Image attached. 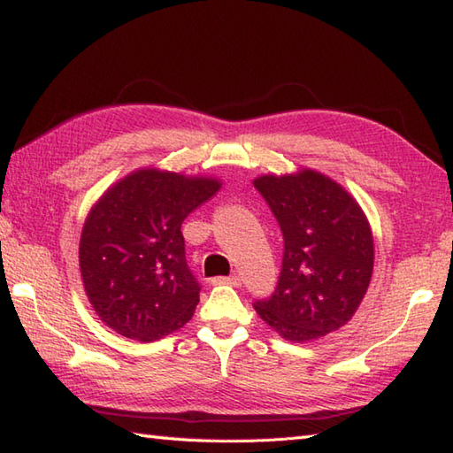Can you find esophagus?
<instances>
[{
    "label": "esophagus",
    "mask_w": 453,
    "mask_h": 453,
    "mask_svg": "<svg viewBox=\"0 0 453 453\" xmlns=\"http://www.w3.org/2000/svg\"><path fill=\"white\" fill-rule=\"evenodd\" d=\"M211 284H229V286H235L239 288L242 286V278L239 276H218L211 280Z\"/></svg>",
    "instance_id": "1"
}]
</instances>
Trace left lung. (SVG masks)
<instances>
[{"label": "left lung", "mask_w": 453, "mask_h": 453, "mask_svg": "<svg viewBox=\"0 0 453 453\" xmlns=\"http://www.w3.org/2000/svg\"><path fill=\"white\" fill-rule=\"evenodd\" d=\"M284 235L282 273L261 319L290 342L317 341L349 323L373 273V235L362 206L341 182L300 167L258 175Z\"/></svg>", "instance_id": "obj_1"}]
</instances>
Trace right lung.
I'll return each mask as SVG.
<instances>
[{
    "mask_svg": "<svg viewBox=\"0 0 453 453\" xmlns=\"http://www.w3.org/2000/svg\"><path fill=\"white\" fill-rule=\"evenodd\" d=\"M221 180L140 167L103 192L80 239L81 282L99 319L127 339L179 331L200 302L180 226Z\"/></svg>",
    "mask_w": 453,
    "mask_h": 453,
    "instance_id": "right-lung-1",
    "label": "right lung"
}]
</instances>
